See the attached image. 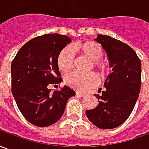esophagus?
Instances as JSON below:
<instances>
[{"label": "esophagus", "instance_id": "obj_1", "mask_svg": "<svg viewBox=\"0 0 149 149\" xmlns=\"http://www.w3.org/2000/svg\"><path fill=\"white\" fill-rule=\"evenodd\" d=\"M76 94H77V96H79V97H84V96H85V93H81V92H79V91H77V92H76Z\"/></svg>", "mask_w": 149, "mask_h": 149}]
</instances>
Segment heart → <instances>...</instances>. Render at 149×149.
<instances>
[{"label": "heart", "instance_id": "b5f03b06", "mask_svg": "<svg viewBox=\"0 0 149 149\" xmlns=\"http://www.w3.org/2000/svg\"><path fill=\"white\" fill-rule=\"evenodd\" d=\"M73 50L91 61V67L95 68L102 77L109 72V64L101 59L104 53L103 49L99 44L92 40L76 43L72 47H64L56 56V65L61 71L68 72L72 68L74 63ZM65 82L67 85L77 90L87 91L98 84L99 77L94 72L81 73L72 72L65 76Z\"/></svg>", "mask_w": 149, "mask_h": 149}]
</instances>
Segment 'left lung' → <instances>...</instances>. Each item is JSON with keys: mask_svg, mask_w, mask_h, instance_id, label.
Masks as SVG:
<instances>
[{"mask_svg": "<svg viewBox=\"0 0 149 149\" xmlns=\"http://www.w3.org/2000/svg\"><path fill=\"white\" fill-rule=\"evenodd\" d=\"M97 42L106 51L112 72L104 82L101 95H95L99 104L86 110L88 119L102 129L122 125L134 109L141 86V62L127 44L107 35H98Z\"/></svg>", "mask_w": 149, "mask_h": 149, "instance_id": "left-lung-1", "label": "left lung"}]
</instances>
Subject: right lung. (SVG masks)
Masks as SVG:
<instances>
[{
	"label": "right lung",
	"mask_w": 149,
	"mask_h": 149,
	"mask_svg": "<svg viewBox=\"0 0 149 149\" xmlns=\"http://www.w3.org/2000/svg\"><path fill=\"white\" fill-rule=\"evenodd\" d=\"M71 39L58 33L34 37L21 47L11 65L12 93L28 121L46 127L58 121L68 100L76 93L68 86L52 92L51 84L62 79L56 56Z\"/></svg>",
	"instance_id": "obj_1"
}]
</instances>
